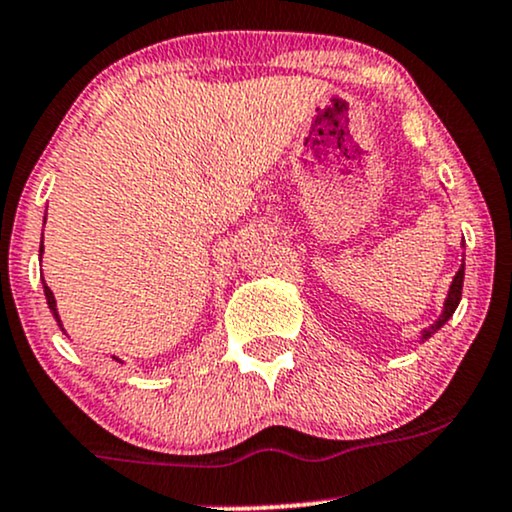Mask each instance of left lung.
<instances>
[{"instance_id": "1", "label": "left lung", "mask_w": 512, "mask_h": 512, "mask_svg": "<svg viewBox=\"0 0 512 512\" xmlns=\"http://www.w3.org/2000/svg\"><path fill=\"white\" fill-rule=\"evenodd\" d=\"M462 280H465V263H462L458 273H455L453 285H450V290H448L446 304H443V314L438 316V321L434 323V326H431L429 330H424V333H422V342H424L426 338H431V335H434L436 330H441L443 326H446L448 318L455 314V309H458V304H460V299H462Z\"/></svg>"}]
</instances>
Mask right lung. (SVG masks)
<instances>
[{
	"mask_svg": "<svg viewBox=\"0 0 512 512\" xmlns=\"http://www.w3.org/2000/svg\"><path fill=\"white\" fill-rule=\"evenodd\" d=\"M40 258H42V244H40ZM42 287H45V299H47V306H50L54 321H57L59 328H62V321H59V311H57V302H54V294H52L50 287L45 285V282H42ZM62 330H64V328H62ZM112 359H117V357H112ZM117 362H119V359H117Z\"/></svg>",
	"mask_w": 512,
	"mask_h": 512,
	"instance_id": "add662e5",
	"label": "right lung"
}]
</instances>
